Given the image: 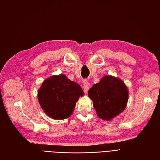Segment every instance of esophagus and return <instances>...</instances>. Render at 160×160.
Listing matches in <instances>:
<instances>
[{
	"label": "esophagus",
	"mask_w": 160,
	"mask_h": 160,
	"mask_svg": "<svg viewBox=\"0 0 160 160\" xmlns=\"http://www.w3.org/2000/svg\"><path fill=\"white\" fill-rule=\"evenodd\" d=\"M89 88H90V84H89V82H88V81H85V83H84V84H83V89H84V91L85 92H87L88 91V90H89Z\"/></svg>",
	"instance_id": "obj_1"
}]
</instances>
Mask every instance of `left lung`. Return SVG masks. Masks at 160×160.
<instances>
[{
  "label": "left lung",
  "instance_id": "obj_1",
  "mask_svg": "<svg viewBox=\"0 0 160 160\" xmlns=\"http://www.w3.org/2000/svg\"><path fill=\"white\" fill-rule=\"evenodd\" d=\"M99 118L110 120L125 109L128 101V90L123 82L106 75L88 91Z\"/></svg>",
  "mask_w": 160,
  "mask_h": 160
}]
</instances>
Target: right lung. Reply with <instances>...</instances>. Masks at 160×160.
<instances>
[{
	"label": "right lung",
	"mask_w": 160,
	"mask_h": 160,
	"mask_svg": "<svg viewBox=\"0 0 160 160\" xmlns=\"http://www.w3.org/2000/svg\"><path fill=\"white\" fill-rule=\"evenodd\" d=\"M84 95L80 85L64 75L46 79L38 92V99L45 113L55 119L69 118L77 101Z\"/></svg>",
	"instance_id": "add662e5"
}]
</instances>
